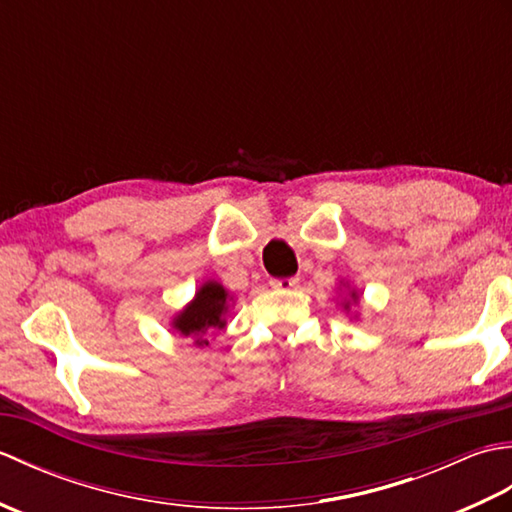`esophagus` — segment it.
<instances>
[{"instance_id":"obj_1","label":"esophagus","mask_w":512,"mask_h":512,"mask_svg":"<svg viewBox=\"0 0 512 512\" xmlns=\"http://www.w3.org/2000/svg\"><path fill=\"white\" fill-rule=\"evenodd\" d=\"M299 284L297 277H290V279H273L270 281V286H273L275 290H292Z\"/></svg>"}]
</instances>
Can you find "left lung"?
<instances>
[{
	"label": "left lung",
	"mask_w": 512,
	"mask_h": 512,
	"mask_svg": "<svg viewBox=\"0 0 512 512\" xmlns=\"http://www.w3.org/2000/svg\"><path fill=\"white\" fill-rule=\"evenodd\" d=\"M339 290V306L345 310V314H350L352 306H361V295H358L356 288L350 286V281H339ZM350 319H358V312H354Z\"/></svg>",
	"instance_id": "8db88e82"
}]
</instances>
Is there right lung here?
Here are the masks:
<instances>
[{"label":"right lung","instance_id":"obj_1","mask_svg":"<svg viewBox=\"0 0 512 512\" xmlns=\"http://www.w3.org/2000/svg\"><path fill=\"white\" fill-rule=\"evenodd\" d=\"M233 308V295L217 279H206L195 290L193 299L173 314L171 328L184 339H191L195 347L209 345V336L226 328L228 312Z\"/></svg>","mask_w":512,"mask_h":512}]
</instances>
